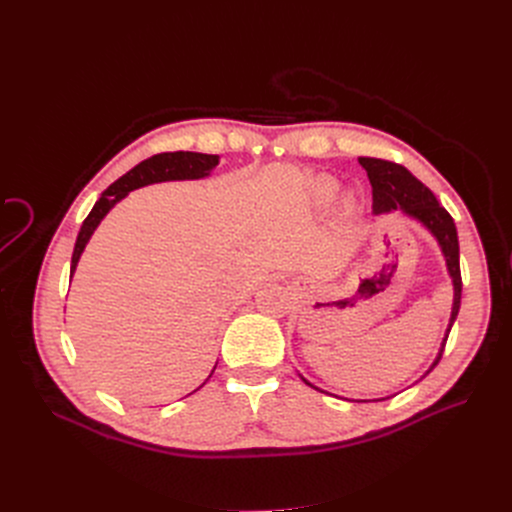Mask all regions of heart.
Masks as SVG:
<instances>
[{"label": "heart", "instance_id": "heart-1", "mask_svg": "<svg viewBox=\"0 0 512 512\" xmlns=\"http://www.w3.org/2000/svg\"><path fill=\"white\" fill-rule=\"evenodd\" d=\"M338 193V180L330 176H321L313 186V197L317 203H330Z\"/></svg>", "mask_w": 512, "mask_h": 512}]
</instances>
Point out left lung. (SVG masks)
Instances as JSON below:
<instances>
[{
	"label": "left lung",
	"instance_id": "left-lung-1",
	"mask_svg": "<svg viewBox=\"0 0 512 512\" xmlns=\"http://www.w3.org/2000/svg\"><path fill=\"white\" fill-rule=\"evenodd\" d=\"M359 164L365 168L367 178L371 182L373 213L380 215V213H390L394 209H400L402 213L409 215V218L421 222L429 232L434 234V238L438 240V245L442 249V255L446 259L448 276L452 278V286H454V303H452V313H450V321L446 328V336L442 340L436 361L432 363V367L427 369V373H429L440 363L450 328L461 309L463 280H461V263H459V236H456L454 220L450 218V213L438 203L436 195L429 191V188L421 180H417L405 166L394 164V161H386V159H375V157H359ZM303 382L307 386L319 390L305 378H303ZM319 392H324V390H319ZM357 402H369V400H357Z\"/></svg>",
	"mask_w": 512,
	"mask_h": 512
}]
</instances>
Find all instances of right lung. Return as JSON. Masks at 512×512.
Returning <instances> with one entry per match:
<instances>
[{
    "instance_id": "add662e5",
    "label": "right lung",
    "mask_w": 512,
    "mask_h": 512,
    "mask_svg": "<svg viewBox=\"0 0 512 512\" xmlns=\"http://www.w3.org/2000/svg\"><path fill=\"white\" fill-rule=\"evenodd\" d=\"M220 164L218 155L207 153H193V151H174V153H157L139 166H134L130 172H126L122 178H118L114 184H110L101 193L99 201L93 205L87 220L80 226V232L76 236V245L72 253V265L70 276L74 274L80 255H83L89 238L93 236L95 228L101 224V220L107 215L118 201H122L134 188H141L153 182H168V180H199L211 174V170ZM215 369V367H213ZM213 373V371H211ZM211 378V375H209Z\"/></svg>"
}]
</instances>
